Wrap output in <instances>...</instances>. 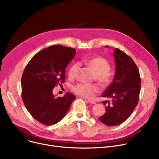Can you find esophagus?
Masks as SVG:
<instances>
[{
    "instance_id": "esophagus-1",
    "label": "esophagus",
    "mask_w": 159,
    "mask_h": 159,
    "mask_svg": "<svg viewBox=\"0 0 159 159\" xmlns=\"http://www.w3.org/2000/svg\"><path fill=\"white\" fill-rule=\"evenodd\" d=\"M87 101L90 103H92V104H96V102L94 100H87Z\"/></svg>"
}]
</instances>
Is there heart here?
Listing matches in <instances>:
<instances>
[{
    "mask_svg": "<svg viewBox=\"0 0 159 159\" xmlns=\"http://www.w3.org/2000/svg\"><path fill=\"white\" fill-rule=\"evenodd\" d=\"M84 63L93 69L94 73V78L101 86H107L111 80L109 70L111 66L106 59L98 57L90 59H86ZM80 65L78 63H74L69 68L68 75L70 79H74L77 76ZM72 91L81 97L90 98L99 91V89L96 84H78L73 86Z\"/></svg>",
    "mask_w": 159,
    "mask_h": 159,
    "instance_id": "obj_1",
    "label": "heart"
}]
</instances>
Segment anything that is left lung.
I'll return each mask as SVG.
<instances>
[{
  "label": "left lung",
  "mask_w": 159,
  "mask_h": 159,
  "mask_svg": "<svg viewBox=\"0 0 159 159\" xmlns=\"http://www.w3.org/2000/svg\"><path fill=\"white\" fill-rule=\"evenodd\" d=\"M113 55L115 77L102 95L111 101L103 102L106 105L105 112L99 118L109 126L120 125L130 116L138 104L141 85L139 70L132 58L118 48H115Z\"/></svg>",
  "instance_id": "1"
}]
</instances>
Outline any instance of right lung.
Returning <instances> with one entry per match:
<instances>
[{"mask_svg":"<svg viewBox=\"0 0 159 159\" xmlns=\"http://www.w3.org/2000/svg\"><path fill=\"white\" fill-rule=\"evenodd\" d=\"M75 52L72 48L53 45L37 52L24 70L21 78L22 101L32 117L44 125L59 122L75 99L70 93L58 98L52 93L53 89L65 82V69Z\"/></svg>","mask_w":159,"mask_h":159,"instance_id":"1","label":"right lung"}]
</instances>
